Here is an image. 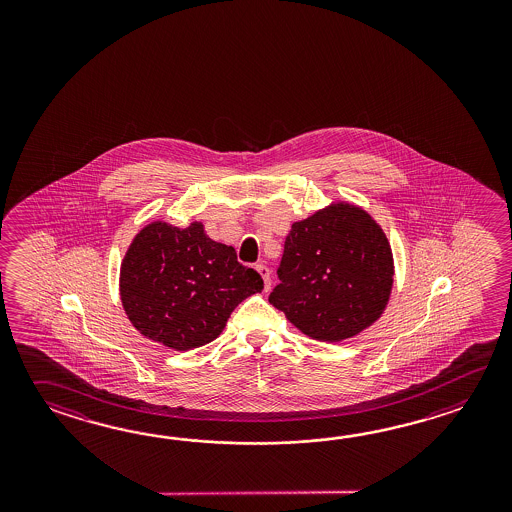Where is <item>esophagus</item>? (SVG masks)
<instances>
[{
  "instance_id": "1",
  "label": "esophagus",
  "mask_w": 512,
  "mask_h": 512,
  "mask_svg": "<svg viewBox=\"0 0 512 512\" xmlns=\"http://www.w3.org/2000/svg\"><path fill=\"white\" fill-rule=\"evenodd\" d=\"M256 271L260 272V276L263 278L265 291H269V289H271V271H269V267L260 263V265H256Z\"/></svg>"
}]
</instances>
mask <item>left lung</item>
<instances>
[{
	"label": "left lung",
	"mask_w": 512,
	"mask_h": 512,
	"mask_svg": "<svg viewBox=\"0 0 512 512\" xmlns=\"http://www.w3.org/2000/svg\"><path fill=\"white\" fill-rule=\"evenodd\" d=\"M393 274L381 225L359 205L337 201L291 225L269 302L307 337L342 342L381 318Z\"/></svg>",
	"instance_id": "1"
}]
</instances>
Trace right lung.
Wrapping results in <instances>:
<instances>
[{
    "mask_svg": "<svg viewBox=\"0 0 512 512\" xmlns=\"http://www.w3.org/2000/svg\"><path fill=\"white\" fill-rule=\"evenodd\" d=\"M120 302L133 327L166 348H201L221 335L247 296L261 293L260 274L234 247L210 240L201 221L185 229L152 221L120 263Z\"/></svg>",
    "mask_w": 512,
    "mask_h": 512,
    "instance_id": "add662e5",
    "label": "right lung"
}]
</instances>
